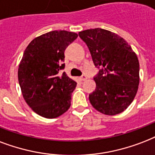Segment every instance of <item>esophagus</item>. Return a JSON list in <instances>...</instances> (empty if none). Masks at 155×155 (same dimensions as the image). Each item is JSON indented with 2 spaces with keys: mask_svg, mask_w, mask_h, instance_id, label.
<instances>
[{
  "mask_svg": "<svg viewBox=\"0 0 155 155\" xmlns=\"http://www.w3.org/2000/svg\"><path fill=\"white\" fill-rule=\"evenodd\" d=\"M80 80H81V81H84L85 80H87V76H86L85 75H83L81 77H80Z\"/></svg>",
  "mask_w": 155,
  "mask_h": 155,
  "instance_id": "obj_1",
  "label": "esophagus"
}]
</instances>
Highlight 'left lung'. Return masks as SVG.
I'll list each match as a JSON object with an SVG mask.
<instances>
[{
	"mask_svg": "<svg viewBox=\"0 0 155 155\" xmlns=\"http://www.w3.org/2000/svg\"><path fill=\"white\" fill-rule=\"evenodd\" d=\"M90 51L95 67L96 89L89 94L99 112L115 115L133 102L139 85V61L127 41L110 31L94 28L79 32Z\"/></svg>",
	"mask_w": 155,
	"mask_h": 155,
	"instance_id": "left-lung-1",
	"label": "left lung"
}]
</instances>
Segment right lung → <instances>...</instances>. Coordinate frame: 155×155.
Instances as JSON below:
<instances>
[{"mask_svg": "<svg viewBox=\"0 0 155 155\" xmlns=\"http://www.w3.org/2000/svg\"><path fill=\"white\" fill-rule=\"evenodd\" d=\"M75 32L53 31L31 41L18 66V78L23 98L33 111L54 119L69 109L76 82L65 72L64 51L77 38Z\"/></svg>", "mask_w": 155, "mask_h": 155, "instance_id": "right-lung-1", "label": "right lung"}]
</instances>
